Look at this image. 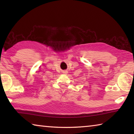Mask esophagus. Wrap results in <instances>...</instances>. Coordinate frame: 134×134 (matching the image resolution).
I'll use <instances>...</instances> for the list:
<instances>
[{"mask_svg": "<svg viewBox=\"0 0 134 134\" xmlns=\"http://www.w3.org/2000/svg\"><path fill=\"white\" fill-rule=\"evenodd\" d=\"M63 72H64V73H65V74H67V71H63Z\"/></svg>", "mask_w": 134, "mask_h": 134, "instance_id": "esophagus-1", "label": "esophagus"}]
</instances>
